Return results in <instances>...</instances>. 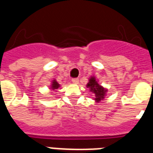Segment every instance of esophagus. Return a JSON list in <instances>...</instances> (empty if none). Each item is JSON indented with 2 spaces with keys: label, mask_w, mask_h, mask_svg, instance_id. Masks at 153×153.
<instances>
[{
  "label": "esophagus",
  "mask_w": 153,
  "mask_h": 153,
  "mask_svg": "<svg viewBox=\"0 0 153 153\" xmlns=\"http://www.w3.org/2000/svg\"><path fill=\"white\" fill-rule=\"evenodd\" d=\"M71 81H72V82L74 83V84H78L79 82V79L78 78H74V79H71Z\"/></svg>",
  "instance_id": "1"
}]
</instances>
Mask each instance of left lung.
Here are the masks:
<instances>
[{
	"label": "left lung",
	"instance_id": "1",
	"mask_svg": "<svg viewBox=\"0 0 153 153\" xmlns=\"http://www.w3.org/2000/svg\"><path fill=\"white\" fill-rule=\"evenodd\" d=\"M87 87L90 89V91H93L96 95V98L95 100L97 101H100V100H102V98L104 97L105 94V90L103 87H101L95 80L94 78H91L89 79V82L87 84Z\"/></svg>",
	"mask_w": 153,
	"mask_h": 153
}]
</instances>
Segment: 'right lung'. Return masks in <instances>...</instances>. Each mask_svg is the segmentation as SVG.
<instances>
[{
	"label": "right lung",
	"mask_w": 153,
	"mask_h": 153,
	"mask_svg": "<svg viewBox=\"0 0 153 153\" xmlns=\"http://www.w3.org/2000/svg\"><path fill=\"white\" fill-rule=\"evenodd\" d=\"M59 86V85L58 84V83L56 82L55 80L53 81V85H52V88H53V89H58V87Z\"/></svg>",
	"instance_id": "add662e5"
}]
</instances>
